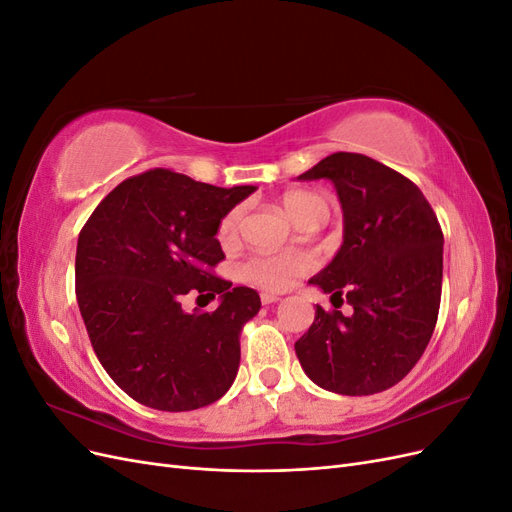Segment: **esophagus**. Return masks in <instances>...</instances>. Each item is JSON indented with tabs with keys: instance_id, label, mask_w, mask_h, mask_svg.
Instances as JSON below:
<instances>
[{
	"instance_id": "34e87169",
	"label": "esophagus",
	"mask_w": 512,
	"mask_h": 512,
	"mask_svg": "<svg viewBox=\"0 0 512 512\" xmlns=\"http://www.w3.org/2000/svg\"><path fill=\"white\" fill-rule=\"evenodd\" d=\"M280 299H282L280 294H271V292H262V294H260L262 305H271V303H277Z\"/></svg>"
}]
</instances>
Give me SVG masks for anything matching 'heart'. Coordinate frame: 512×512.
I'll list each match as a JSON object with an SVG mask.
<instances>
[{
    "label": "heart",
    "instance_id": "obj_1",
    "mask_svg": "<svg viewBox=\"0 0 512 512\" xmlns=\"http://www.w3.org/2000/svg\"><path fill=\"white\" fill-rule=\"evenodd\" d=\"M282 207L294 224L307 220H324L329 213L327 200L314 192H288L282 196ZM243 222V207L237 205L224 213L218 224V239L222 245H232L239 239ZM316 260L307 252H256L241 265L245 282L267 292H284L294 282L312 273Z\"/></svg>",
    "mask_w": 512,
    "mask_h": 512
}]
</instances>
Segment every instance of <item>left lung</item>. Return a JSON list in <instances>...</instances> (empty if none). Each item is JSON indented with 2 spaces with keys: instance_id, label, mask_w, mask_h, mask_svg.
I'll use <instances>...</instances> for the list:
<instances>
[{
  "instance_id": "1",
  "label": "left lung",
  "mask_w": 512,
  "mask_h": 512,
  "mask_svg": "<svg viewBox=\"0 0 512 512\" xmlns=\"http://www.w3.org/2000/svg\"><path fill=\"white\" fill-rule=\"evenodd\" d=\"M297 179L335 185L344 241L309 284L354 312L316 305L294 352L324 391L356 397L391 389L436 329L444 245L436 213L410 179L361 153H333Z\"/></svg>"
}]
</instances>
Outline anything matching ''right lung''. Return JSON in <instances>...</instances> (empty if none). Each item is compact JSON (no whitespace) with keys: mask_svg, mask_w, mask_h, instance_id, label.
Returning <instances> with one entry per match:
<instances>
[{"mask_svg":"<svg viewBox=\"0 0 512 512\" xmlns=\"http://www.w3.org/2000/svg\"><path fill=\"white\" fill-rule=\"evenodd\" d=\"M256 185L215 188L156 168L130 177L91 213L76 245V301L106 374L138 404L185 412L218 401L235 382L243 324L258 292L215 277L218 224ZM188 291L221 297L188 315Z\"/></svg>","mask_w":512,"mask_h":512,"instance_id":"add662e5","label":"right lung"}]
</instances>
